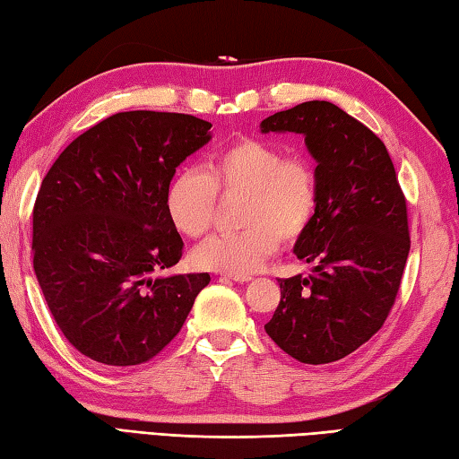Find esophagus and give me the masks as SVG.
I'll use <instances>...</instances> for the list:
<instances>
[{"mask_svg": "<svg viewBox=\"0 0 459 459\" xmlns=\"http://www.w3.org/2000/svg\"><path fill=\"white\" fill-rule=\"evenodd\" d=\"M223 279H231V281H236V283H247V281H251V275H231V273H226V275H221Z\"/></svg>", "mask_w": 459, "mask_h": 459, "instance_id": "34e87169", "label": "esophagus"}]
</instances>
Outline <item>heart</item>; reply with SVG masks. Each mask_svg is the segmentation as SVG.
<instances>
[{
    "instance_id": "heart-1",
    "label": "heart",
    "mask_w": 459,
    "mask_h": 459,
    "mask_svg": "<svg viewBox=\"0 0 459 459\" xmlns=\"http://www.w3.org/2000/svg\"><path fill=\"white\" fill-rule=\"evenodd\" d=\"M223 198L243 195L238 233H218L194 249L192 264L218 273L247 275L311 230L319 212V176L305 156H285L267 140L241 138L221 148L204 170L178 172L166 188V212L186 238L210 230Z\"/></svg>"
}]
</instances>
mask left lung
<instances>
[{
	"label": "left lung",
	"mask_w": 459,
	"mask_h": 459,
	"mask_svg": "<svg viewBox=\"0 0 459 459\" xmlns=\"http://www.w3.org/2000/svg\"><path fill=\"white\" fill-rule=\"evenodd\" d=\"M261 133L305 136L316 160L319 212L295 243L311 275L279 279L281 301L265 333L293 359L326 364L380 331L404 273L410 233L394 164L370 128L329 100L261 120Z\"/></svg>",
	"instance_id": "left-lung-1"
}]
</instances>
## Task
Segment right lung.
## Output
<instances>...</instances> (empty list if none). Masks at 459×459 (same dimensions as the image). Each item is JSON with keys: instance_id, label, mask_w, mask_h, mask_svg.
I'll return each mask as SVG.
<instances>
[{"instance_id": "right-lung-1", "label": "right lung", "mask_w": 459, "mask_h": 459, "mask_svg": "<svg viewBox=\"0 0 459 459\" xmlns=\"http://www.w3.org/2000/svg\"><path fill=\"white\" fill-rule=\"evenodd\" d=\"M210 128L180 112H117L74 138L43 178L33 269L55 323L85 357L110 367L154 359L210 283L208 273L151 277L182 257L166 188Z\"/></svg>"}]
</instances>
